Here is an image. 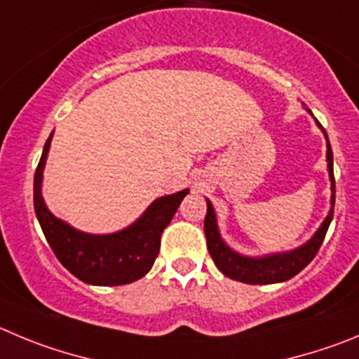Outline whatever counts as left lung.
Wrapping results in <instances>:
<instances>
[{
  "label": "left lung",
  "instance_id": "1",
  "mask_svg": "<svg viewBox=\"0 0 359 359\" xmlns=\"http://www.w3.org/2000/svg\"><path fill=\"white\" fill-rule=\"evenodd\" d=\"M326 134V130H324ZM327 138V134H326ZM327 170H330L331 179V210L317 233L308 241L304 246L297 248V250L289 251V253H280V255L264 257V259H250V257H243L236 251L230 250L223 241H221L219 232H217L216 225V214H214L212 205L207 200V214L205 223H203V230H205L207 237V250H209L210 257H212L214 264L217 269L225 276L232 278L236 281H243V283H251V285H267V283H278V281H287L297 273L304 269L308 264L313 260L317 255L320 244H323L324 237H326L330 223L333 219V209H334V175H333V152H331V145L327 142Z\"/></svg>",
  "mask_w": 359,
  "mask_h": 359
}]
</instances>
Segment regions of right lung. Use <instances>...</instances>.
<instances>
[{
    "label": "right lung",
    "mask_w": 359,
    "mask_h": 359,
    "mask_svg": "<svg viewBox=\"0 0 359 359\" xmlns=\"http://www.w3.org/2000/svg\"><path fill=\"white\" fill-rule=\"evenodd\" d=\"M53 134L43 145L33 180V203L42 232L56 259L90 285H126L152 269L161 246V233L170 225L187 189L157 198L134 225L111 236H90L74 230L48 210L40 195L42 172Z\"/></svg>",
    "instance_id": "obj_1"
}]
</instances>
